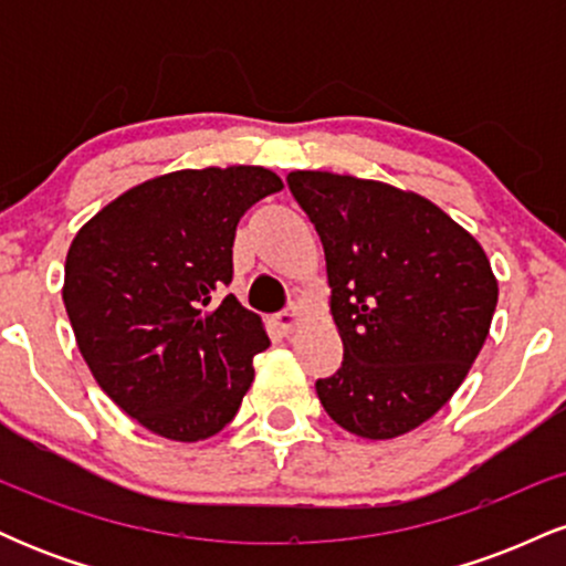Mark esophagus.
Returning a JSON list of instances; mask_svg holds the SVG:
<instances>
[{"instance_id": "obj_1", "label": "esophagus", "mask_w": 566, "mask_h": 566, "mask_svg": "<svg viewBox=\"0 0 566 566\" xmlns=\"http://www.w3.org/2000/svg\"><path fill=\"white\" fill-rule=\"evenodd\" d=\"M297 319H301V314H297V305H290L287 311H282V314H276V316H274V324H276L279 333H282V335H290L292 329H295Z\"/></svg>"}]
</instances>
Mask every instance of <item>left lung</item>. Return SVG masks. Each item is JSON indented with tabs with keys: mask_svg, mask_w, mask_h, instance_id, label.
<instances>
[{
	"mask_svg": "<svg viewBox=\"0 0 566 566\" xmlns=\"http://www.w3.org/2000/svg\"><path fill=\"white\" fill-rule=\"evenodd\" d=\"M324 247L343 365L316 380L329 418L394 439L439 412L490 335L497 279L482 244L433 201L380 180L297 170Z\"/></svg>",
	"mask_w": 566,
	"mask_h": 566,
	"instance_id": "left-lung-1",
	"label": "left lung"
}]
</instances>
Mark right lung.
Returning <instances> with one entry per match:
<instances>
[{
    "label": "right lung",
    "mask_w": 566,
    "mask_h": 566,
    "mask_svg": "<svg viewBox=\"0 0 566 566\" xmlns=\"http://www.w3.org/2000/svg\"><path fill=\"white\" fill-rule=\"evenodd\" d=\"M276 191L265 167L178 170L116 197L71 242L63 303L76 346L108 399L148 431L201 441L239 412L269 335L220 290L239 218Z\"/></svg>",
    "instance_id": "1"
}]
</instances>
